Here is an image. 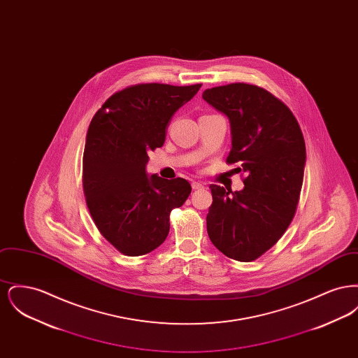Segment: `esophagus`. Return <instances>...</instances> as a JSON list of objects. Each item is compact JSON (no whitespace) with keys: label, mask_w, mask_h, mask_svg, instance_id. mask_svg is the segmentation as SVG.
Here are the masks:
<instances>
[{"label":"esophagus","mask_w":358,"mask_h":358,"mask_svg":"<svg viewBox=\"0 0 358 358\" xmlns=\"http://www.w3.org/2000/svg\"><path fill=\"white\" fill-rule=\"evenodd\" d=\"M192 187H193L194 190H199V189H203V187H204V184L197 182V181H193V182H192Z\"/></svg>","instance_id":"34e87169"}]
</instances>
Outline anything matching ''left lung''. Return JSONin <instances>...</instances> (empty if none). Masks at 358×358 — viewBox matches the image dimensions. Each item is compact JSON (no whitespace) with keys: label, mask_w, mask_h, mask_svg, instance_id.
I'll use <instances>...</instances> for the list:
<instances>
[{"label":"left lung","mask_w":358,"mask_h":358,"mask_svg":"<svg viewBox=\"0 0 358 358\" xmlns=\"http://www.w3.org/2000/svg\"><path fill=\"white\" fill-rule=\"evenodd\" d=\"M203 99L229 120L227 162L247 173L241 190L209 187L208 235L224 255L251 262L282 238L295 215L306 165L303 134L289 107L257 85L208 88Z\"/></svg>","instance_id":"1"}]
</instances>
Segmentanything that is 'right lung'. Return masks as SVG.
<instances>
[{"label":"right lung","instance_id":"1","mask_svg":"<svg viewBox=\"0 0 358 358\" xmlns=\"http://www.w3.org/2000/svg\"><path fill=\"white\" fill-rule=\"evenodd\" d=\"M200 87L131 85L110 96L90 123L83 154L85 201L104 238L124 255H145L159 247L169 234L171 209L192 192L184 178L149 177L146 164L149 152L164 145L174 113Z\"/></svg>","mask_w":358,"mask_h":358}]
</instances>
